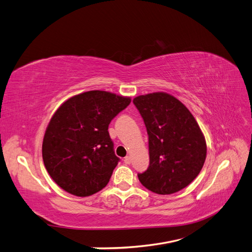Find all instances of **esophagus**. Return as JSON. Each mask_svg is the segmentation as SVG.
Segmentation results:
<instances>
[{"instance_id":"esophagus-1","label":"esophagus","mask_w":252,"mask_h":252,"mask_svg":"<svg viewBox=\"0 0 252 252\" xmlns=\"http://www.w3.org/2000/svg\"><path fill=\"white\" fill-rule=\"evenodd\" d=\"M124 163H125V164H130V163H131V157H130V156H127V157H125V158H124Z\"/></svg>"}]
</instances>
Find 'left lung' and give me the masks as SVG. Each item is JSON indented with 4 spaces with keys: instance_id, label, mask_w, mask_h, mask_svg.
Wrapping results in <instances>:
<instances>
[{
    "instance_id": "8db88e82",
    "label": "left lung",
    "mask_w": 252,
    "mask_h": 252,
    "mask_svg": "<svg viewBox=\"0 0 252 252\" xmlns=\"http://www.w3.org/2000/svg\"><path fill=\"white\" fill-rule=\"evenodd\" d=\"M148 134L149 167L139 173L142 185L158 194H171L201 172L207 145L196 120L177 97L159 91L133 98Z\"/></svg>"
}]
</instances>
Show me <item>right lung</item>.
Wrapping results in <instances>:
<instances>
[{
    "label": "right lung",
    "mask_w": 252,
    "mask_h": 252,
    "mask_svg": "<svg viewBox=\"0 0 252 252\" xmlns=\"http://www.w3.org/2000/svg\"><path fill=\"white\" fill-rule=\"evenodd\" d=\"M130 102L129 96L90 90L69 97L53 113L42 156L51 179L65 191L89 196L108 184L119 162L108 126Z\"/></svg>",
    "instance_id": "1"
}]
</instances>
